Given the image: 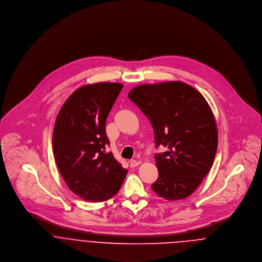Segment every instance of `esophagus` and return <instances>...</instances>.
I'll list each match as a JSON object with an SVG mask.
<instances>
[{
    "mask_svg": "<svg viewBox=\"0 0 262 262\" xmlns=\"http://www.w3.org/2000/svg\"><path fill=\"white\" fill-rule=\"evenodd\" d=\"M139 164H140V162L137 161V160H134V159L130 160V166H131V167H136V166L139 165Z\"/></svg>",
    "mask_w": 262,
    "mask_h": 262,
    "instance_id": "obj_1",
    "label": "esophagus"
}]
</instances>
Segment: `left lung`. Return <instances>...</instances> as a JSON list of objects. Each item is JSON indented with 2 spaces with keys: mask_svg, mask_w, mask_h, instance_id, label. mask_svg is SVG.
Listing matches in <instances>:
<instances>
[{
  "mask_svg": "<svg viewBox=\"0 0 262 262\" xmlns=\"http://www.w3.org/2000/svg\"><path fill=\"white\" fill-rule=\"evenodd\" d=\"M129 99L149 119L156 148L158 179L151 186L168 201L190 195L210 171L218 147V131L205 98L182 81L141 84Z\"/></svg>",
  "mask_w": 262,
  "mask_h": 262,
  "instance_id": "obj_1",
  "label": "left lung"
}]
</instances>
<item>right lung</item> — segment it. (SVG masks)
I'll return each mask as SVG.
<instances>
[{
	"label": "right lung",
	"mask_w": 262,
	"mask_h": 262,
	"mask_svg": "<svg viewBox=\"0 0 262 262\" xmlns=\"http://www.w3.org/2000/svg\"><path fill=\"white\" fill-rule=\"evenodd\" d=\"M122 88L118 82L83 85L66 101L55 120L52 147L57 167L69 188L88 202L112 198L127 174L106 151V121Z\"/></svg>",
	"instance_id": "1"
}]
</instances>
